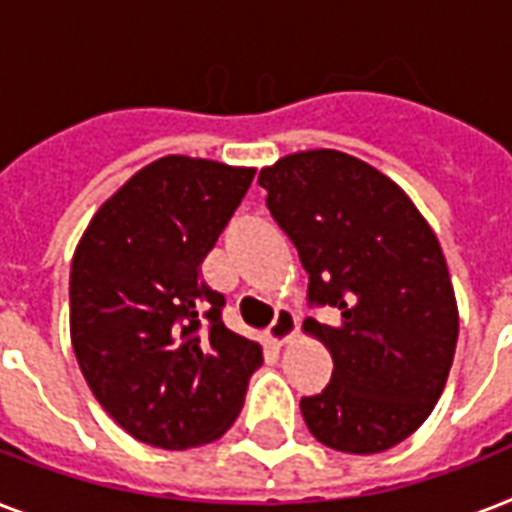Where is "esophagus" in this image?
I'll use <instances>...</instances> for the list:
<instances>
[{
    "label": "esophagus",
    "instance_id": "esophagus-1",
    "mask_svg": "<svg viewBox=\"0 0 512 512\" xmlns=\"http://www.w3.org/2000/svg\"><path fill=\"white\" fill-rule=\"evenodd\" d=\"M295 332H297L295 311H289V308L276 311V319H273V324L268 327V337H271L276 345H284V342H289L292 337H295Z\"/></svg>",
    "mask_w": 512,
    "mask_h": 512
}]
</instances>
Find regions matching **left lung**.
<instances>
[{"instance_id": "obj_1", "label": "left lung", "mask_w": 512, "mask_h": 512, "mask_svg": "<svg viewBox=\"0 0 512 512\" xmlns=\"http://www.w3.org/2000/svg\"><path fill=\"white\" fill-rule=\"evenodd\" d=\"M273 220L308 273L303 329L332 353V380L300 401L329 449L377 454L433 412L454 361L460 316L436 233L390 177L340 151H303L265 167Z\"/></svg>"}]
</instances>
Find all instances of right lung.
I'll return each mask as SVG.
<instances>
[{
	"mask_svg": "<svg viewBox=\"0 0 512 512\" xmlns=\"http://www.w3.org/2000/svg\"><path fill=\"white\" fill-rule=\"evenodd\" d=\"M255 170L164 156L87 225L71 263V345L100 406L159 449L215 441L239 417L263 348L223 324L201 279Z\"/></svg>",
	"mask_w": 512,
	"mask_h": 512,
	"instance_id": "right-lung-1",
	"label": "right lung"
}]
</instances>
